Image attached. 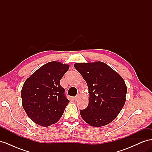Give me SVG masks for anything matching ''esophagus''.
<instances>
[{"label":"esophagus","mask_w":152,"mask_h":152,"mask_svg":"<svg viewBox=\"0 0 152 152\" xmlns=\"http://www.w3.org/2000/svg\"><path fill=\"white\" fill-rule=\"evenodd\" d=\"M79 96L77 95V96H75V97L73 98V99H74L75 101H77L78 99H79Z\"/></svg>","instance_id":"34e87169"}]
</instances>
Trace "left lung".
Instances as JSON below:
<instances>
[{
	"mask_svg": "<svg viewBox=\"0 0 152 152\" xmlns=\"http://www.w3.org/2000/svg\"><path fill=\"white\" fill-rule=\"evenodd\" d=\"M74 67L86 80L89 93L88 106L80 110L82 118L94 127L107 125L116 118L125 104V82L103 62L77 63Z\"/></svg>",
	"mask_w": 152,
	"mask_h": 152,
	"instance_id": "8db88e82",
	"label": "left lung"
}]
</instances>
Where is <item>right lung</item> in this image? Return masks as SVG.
<instances>
[{"label":"right lung","instance_id":"obj_1","mask_svg":"<svg viewBox=\"0 0 152 152\" xmlns=\"http://www.w3.org/2000/svg\"><path fill=\"white\" fill-rule=\"evenodd\" d=\"M69 66L51 61L39 68L25 82L21 99L26 113L39 126L48 127L56 123L69 101L60 80Z\"/></svg>","mask_w":152,"mask_h":152}]
</instances>
